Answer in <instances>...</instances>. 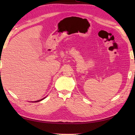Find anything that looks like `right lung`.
Instances as JSON below:
<instances>
[{
    "mask_svg": "<svg viewBox=\"0 0 135 135\" xmlns=\"http://www.w3.org/2000/svg\"><path fill=\"white\" fill-rule=\"evenodd\" d=\"M45 98H43L42 99H40V100H36V101H35V102H39V101H40V100H43V99H45Z\"/></svg>",
    "mask_w": 135,
    "mask_h": 135,
    "instance_id": "1",
    "label": "right lung"
}]
</instances>
